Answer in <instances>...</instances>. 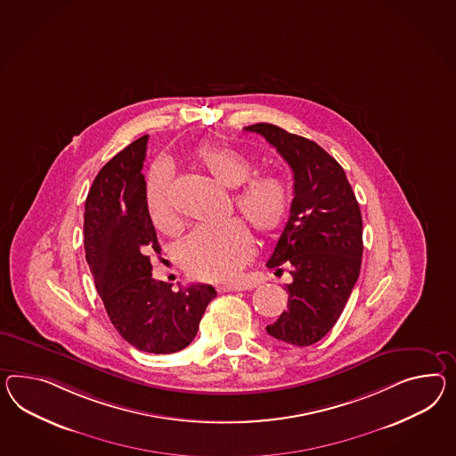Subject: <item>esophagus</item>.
I'll use <instances>...</instances> for the list:
<instances>
[{
	"instance_id": "1",
	"label": "esophagus",
	"mask_w": 456,
	"mask_h": 456,
	"mask_svg": "<svg viewBox=\"0 0 456 456\" xmlns=\"http://www.w3.org/2000/svg\"><path fill=\"white\" fill-rule=\"evenodd\" d=\"M246 284L243 282H233V284H220L216 286V291L218 292H232V291H245Z\"/></svg>"
}]
</instances>
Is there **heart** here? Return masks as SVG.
I'll return each instance as SVG.
<instances>
[{
	"mask_svg": "<svg viewBox=\"0 0 456 456\" xmlns=\"http://www.w3.org/2000/svg\"><path fill=\"white\" fill-rule=\"evenodd\" d=\"M195 160L220 185L242 187L234 193V205L251 226L261 234L280 232L289 216L291 191L278 175H255V165L243 153L230 147L205 143L195 151ZM172 172L167 164L152 168L145 201L155 228L174 233L180 228L172 200ZM255 251L253 238L241 220H228L216 226H200L180 246V259L188 274L197 280L222 282L233 280Z\"/></svg>",
	"mask_w": 456,
	"mask_h": 456,
	"instance_id": "1",
	"label": "heart"
}]
</instances>
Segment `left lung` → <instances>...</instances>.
I'll list each match as a JSON object with an SVG mask.
<instances>
[{
    "mask_svg": "<svg viewBox=\"0 0 456 456\" xmlns=\"http://www.w3.org/2000/svg\"><path fill=\"white\" fill-rule=\"evenodd\" d=\"M246 132L263 135L291 167L294 199L266 266L289 268L288 309L269 336L292 346H311L338 322L362 263V215L344 168L315 142L273 124Z\"/></svg>",
    "mask_w": 456,
    "mask_h": 456,
    "instance_id": "8db88e82",
    "label": "left lung"
}]
</instances>
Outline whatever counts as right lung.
Segmentation results:
<instances>
[{"label":"right lung","mask_w":456,"mask_h":456,"mask_svg":"<svg viewBox=\"0 0 456 456\" xmlns=\"http://www.w3.org/2000/svg\"><path fill=\"white\" fill-rule=\"evenodd\" d=\"M149 135L112 157L94 178L84 211V249L110 322L135 349H185L216 296L210 284H172L152 278L151 255H160L142 167Z\"/></svg>","instance_id":"add662e5"}]
</instances>
